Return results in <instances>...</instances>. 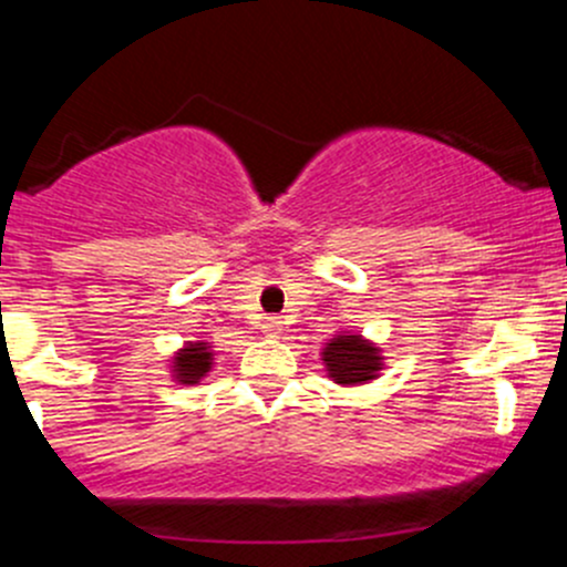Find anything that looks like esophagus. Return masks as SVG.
<instances>
[{"mask_svg":"<svg viewBox=\"0 0 567 567\" xmlns=\"http://www.w3.org/2000/svg\"><path fill=\"white\" fill-rule=\"evenodd\" d=\"M265 328L270 330V333H278V330H281V322H278V319H267Z\"/></svg>","mask_w":567,"mask_h":567,"instance_id":"obj_1","label":"esophagus"}]
</instances>
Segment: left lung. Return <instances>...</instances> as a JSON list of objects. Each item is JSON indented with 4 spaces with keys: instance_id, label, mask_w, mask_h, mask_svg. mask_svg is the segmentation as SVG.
Returning a JSON list of instances; mask_svg holds the SVG:
<instances>
[{
    "instance_id": "left-lung-1",
    "label": "left lung",
    "mask_w": 567,
    "mask_h": 567,
    "mask_svg": "<svg viewBox=\"0 0 567 567\" xmlns=\"http://www.w3.org/2000/svg\"><path fill=\"white\" fill-rule=\"evenodd\" d=\"M322 361L328 367V374L341 385H355L367 383V380L378 378L383 358H380L378 347L369 344L361 336H336L330 344L324 347Z\"/></svg>"
}]
</instances>
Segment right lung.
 I'll return each mask as SVG.
<instances>
[{
    "instance_id": "right-lung-1",
    "label": "right lung",
    "mask_w": 567,
    "mask_h": 567,
    "mask_svg": "<svg viewBox=\"0 0 567 567\" xmlns=\"http://www.w3.org/2000/svg\"><path fill=\"white\" fill-rule=\"evenodd\" d=\"M212 369V352L206 347V341H189L184 350L176 352L173 358V372H176L178 383H200V378H206V372Z\"/></svg>"
}]
</instances>
